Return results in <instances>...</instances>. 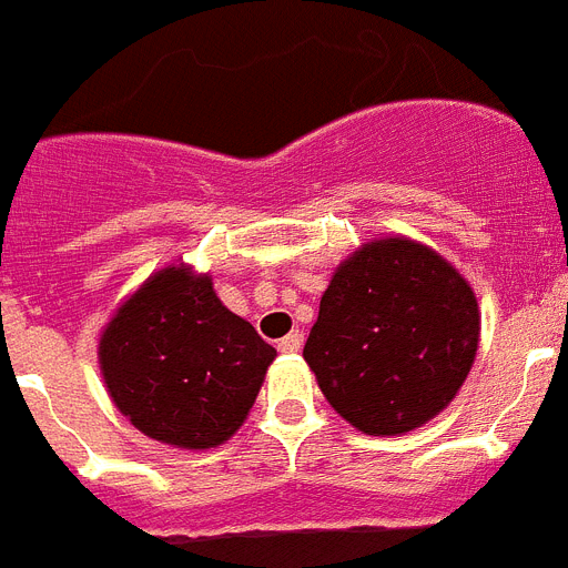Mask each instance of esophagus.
I'll use <instances>...</instances> for the list:
<instances>
[{"label":"esophagus","instance_id":"34e87169","mask_svg":"<svg viewBox=\"0 0 568 568\" xmlns=\"http://www.w3.org/2000/svg\"><path fill=\"white\" fill-rule=\"evenodd\" d=\"M300 344H303V335L294 329V332H288V335L280 341V344H276V349H280V353H285V356H292V353H297L300 349Z\"/></svg>","mask_w":568,"mask_h":568}]
</instances>
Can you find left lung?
<instances>
[{
	"label": "left lung",
	"instance_id": "obj_1",
	"mask_svg": "<svg viewBox=\"0 0 568 568\" xmlns=\"http://www.w3.org/2000/svg\"><path fill=\"white\" fill-rule=\"evenodd\" d=\"M469 283L426 244L373 239L332 274L303 358L364 435H405L444 412L476 362Z\"/></svg>",
	"mask_w": 568,
	"mask_h": 568
}]
</instances>
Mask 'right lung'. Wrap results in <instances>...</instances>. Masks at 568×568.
I'll list each match as a JSON object with an SVG mask.
<instances>
[{"instance_id": "1", "label": "right lung", "mask_w": 568, "mask_h": 568, "mask_svg": "<svg viewBox=\"0 0 568 568\" xmlns=\"http://www.w3.org/2000/svg\"><path fill=\"white\" fill-rule=\"evenodd\" d=\"M276 349L233 315L189 265L156 271L124 300L99 341L110 399L142 435L210 449L236 435Z\"/></svg>"}]
</instances>
